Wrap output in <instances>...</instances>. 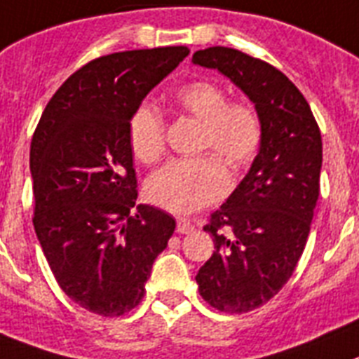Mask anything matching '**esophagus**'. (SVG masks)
Returning a JSON list of instances; mask_svg holds the SVG:
<instances>
[{
    "mask_svg": "<svg viewBox=\"0 0 359 359\" xmlns=\"http://www.w3.org/2000/svg\"><path fill=\"white\" fill-rule=\"evenodd\" d=\"M194 229H196V227H194V224H192L189 218H180V220H177V226H176L177 233L187 235V233H192Z\"/></svg>",
    "mask_w": 359,
    "mask_h": 359,
    "instance_id": "34e87169",
    "label": "esophagus"
}]
</instances>
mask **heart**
Here are the masks:
<instances>
[{
    "label": "heart",
    "instance_id": "b5f03b06",
    "mask_svg": "<svg viewBox=\"0 0 359 359\" xmlns=\"http://www.w3.org/2000/svg\"><path fill=\"white\" fill-rule=\"evenodd\" d=\"M180 111L201 123L196 158L176 159L154 174L147 183L148 200L170 212H194L220 200L229 189L231 170L250 167L262 147L259 109L245 100H227V93L209 80H192L172 95ZM133 156L154 165L165 154V119L152 104L139 106L128 124Z\"/></svg>",
    "mask_w": 359,
    "mask_h": 359
}]
</instances>
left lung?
Returning <instances> with one entry per match:
<instances>
[{"mask_svg":"<svg viewBox=\"0 0 359 359\" xmlns=\"http://www.w3.org/2000/svg\"><path fill=\"white\" fill-rule=\"evenodd\" d=\"M192 62L226 75L262 119L250 172L203 227L215 251L196 275L212 308L251 312L280 292L304 251L319 198L321 132L297 86L268 62L220 46L196 51Z\"/></svg>","mask_w":359,"mask_h":359,"instance_id":"left-lung-1","label":"left lung"}]
</instances>
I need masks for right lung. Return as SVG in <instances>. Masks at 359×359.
<instances>
[{
    "mask_svg": "<svg viewBox=\"0 0 359 359\" xmlns=\"http://www.w3.org/2000/svg\"><path fill=\"white\" fill-rule=\"evenodd\" d=\"M189 55L156 47L100 56L56 90L32 135V224L56 283L102 318L141 303L176 220L137 205L128 124L147 93Z\"/></svg>",
    "mask_w": 359,
    "mask_h": 359,
    "instance_id": "1",
    "label": "right lung"
}]
</instances>
